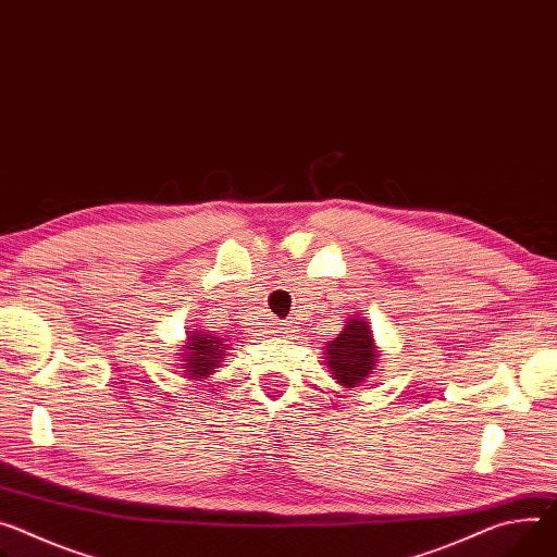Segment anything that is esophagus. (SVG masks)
Segmentation results:
<instances>
[{
	"label": "esophagus",
	"mask_w": 557,
	"mask_h": 557,
	"mask_svg": "<svg viewBox=\"0 0 557 557\" xmlns=\"http://www.w3.org/2000/svg\"><path fill=\"white\" fill-rule=\"evenodd\" d=\"M295 326L293 324H280V333H293Z\"/></svg>",
	"instance_id": "obj_1"
}]
</instances>
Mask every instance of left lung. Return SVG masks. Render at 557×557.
I'll return each mask as SVG.
<instances>
[{
    "label": "left lung",
    "instance_id": "left-lung-1",
    "mask_svg": "<svg viewBox=\"0 0 557 557\" xmlns=\"http://www.w3.org/2000/svg\"><path fill=\"white\" fill-rule=\"evenodd\" d=\"M322 356L331 377L350 391L373 375L382 350H377L371 324L364 318H350L342 333L333 342H326Z\"/></svg>",
    "mask_w": 557,
    "mask_h": 557
}]
</instances>
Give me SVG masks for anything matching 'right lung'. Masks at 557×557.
<instances>
[{
	"instance_id": "add662e5",
	"label": "right lung",
	"mask_w": 557,
	"mask_h": 557,
	"mask_svg": "<svg viewBox=\"0 0 557 557\" xmlns=\"http://www.w3.org/2000/svg\"><path fill=\"white\" fill-rule=\"evenodd\" d=\"M186 339L180 344V373L188 380H207L215 373V369L222 364V360L228 356V344L224 337L205 331V329H193L186 331Z\"/></svg>"
}]
</instances>
